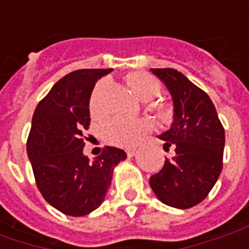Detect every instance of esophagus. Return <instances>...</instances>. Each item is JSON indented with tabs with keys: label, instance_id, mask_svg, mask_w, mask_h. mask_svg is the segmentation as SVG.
<instances>
[{
	"label": "esophagus",
	"instance_id": "obj_1",
	"mask_svg": "<svg viewBox=\"0 0 249 249\" xmlns=\"http://www.w3.org/2000/svg\"><path fill=\"white\" fill-rule=\"evenodd\" d=\"M125 152H126V155H128V157H133L136 155V149L135 148H128V149H125Z\"/></svg>",
	"mask_w": 249,
	"mask_h": 249
}]
</instances>
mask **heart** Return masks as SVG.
I'll return each mask as SVG.
<instances>
[{"label":"heart","mask_w":249,"mask_h":249,"mask_svg":"<svg viewBox=\"0 0 249 249\" xmlns=\"http://www.w3.org/2000/svg\"><path fill=\"white\" fill-rule=\"evenodd\" d=\"M126 82L137 97L142 101H151L161 92V84L149 73L145 71H130L126 74ZM108 87V80L100 81L94 87L89 100V109L94 117H101L105 114V107L103 104L104 92ZM159 117L161 120H169L172 116V109L167 104L155 105ZM153 128L151 120L126 119V117H113L108 120L103 126V136L109 144L117 146H130L136 144L141 137L149 133Z\"/></svg>","instance_id":"1"}]
</instances>
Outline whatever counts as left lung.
I'll use <instances>...</instances> for the list:
<instances>
[{"label": "left lung", "mask_w": 249, "mask_h": 249, "mask_svg": "<svg viewBox=\"0 0 249 249\" xmlns=\"http://www.w3.org/2000/svg\"><path fill=\"white\" fill-rule=\"evenodd\" d=\"M173 100V123L160 135L175 156L149 178L157 198L169 207L192 208L208 196L223 169L225 133L207 93L172 68L151 69Z\"/></svg>", "instance_id": "1"}]
</instances>
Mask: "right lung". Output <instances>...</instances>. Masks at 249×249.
Segmentation results:
<instances>
[{
    "instance_id": "right-lung-1",
    "label": "right lung",
    "mask_w": 249,
    "mask_h": 249,
    "mask_svg": "<svg viewBox=\"0 0 249 249\" xmlns=\"http://www.w3.org/2000/svg\"><path fill=\"white\" fill-rule=\"evenodd\" d=\"M112 69H80L62 77L33 114L26 151L38 191L52 207L69 216H85L105 198L123 149L105 146L89 161L84 155L90 124L89 100L98 78Z\"/></svg>"
}]
</instances>
